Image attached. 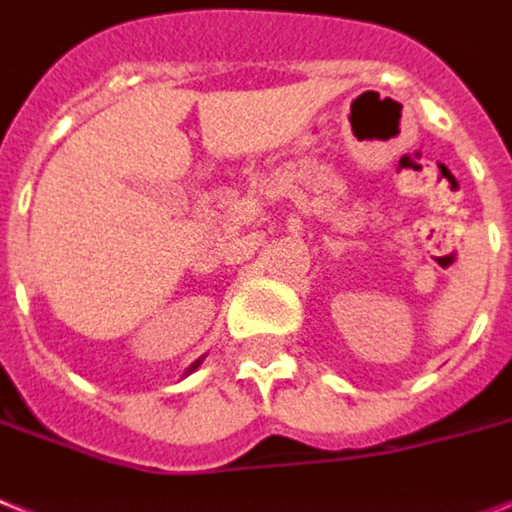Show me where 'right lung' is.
Here are the masks:
<instances>
[{
    "label": "right lung",
    "instance_id": "right-lung-1",
    "mask_svg": "<svg viewBox=\"0 0 512 512\" xmlns=\"http://www.w3.org/2000/svg\"><path fill=\"white\" fill-rule=\"evenodd\" d=\"M199 363H202V357H199V360H194V363H191L189 368H186V373H184V376H189V373H194V371H197V368H199Z\"/></svg>",
    "mask_w": 512,
    "mask_h": 512
}]
</instances>
